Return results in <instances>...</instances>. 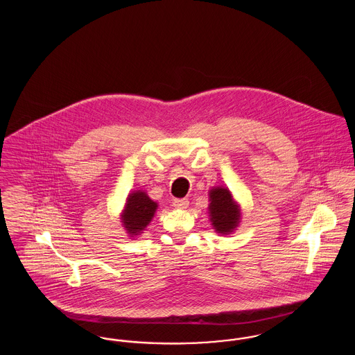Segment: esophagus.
Returning a JSON list of instances; mask_svg holds the SVG:
<instances>
[{
    "instance_id": "obj_1",
    "label": "esophagus",
    "mask_w": 355,
    "mask_h": 355,
    "mask_svg": "<svg viewBox=\"0 0 355 355\" xmlns=\"http://www.w3.org/2000/svg\"><path fill=\"white\" fill-rule=\"evenodd\" d=\"M173 206L177 209H186L189 206V201L186 198H175L173 200Z\"/></svg>"
}]
</instances>
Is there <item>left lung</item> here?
<instances>
[{
	"mask_svg": "<svg viewBox=\"0 0 355 355\" xmlns=\"http://www.w3.org/2000/svg\"><path fill=\"white\" fill-rule=\"evenodd\" d=\"M209 216L216 232L218 234L233 233L241 220V210L230 190L222 186L213 187L209 191Z\"/></svg>",
	"mask_w": 355,
	"mask_h": 355,
	"instance_id": "obj_1",
	"label": "left lung"
}]
</instances>
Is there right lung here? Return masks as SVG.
I'll return each instance as SVG.
<instances>
[{
    "label": "right lung",
    "mask_w": 355,
    "mask_h": 355,
    "mask_svg": "<svg viewBox=\"0 0 355 355\" xmlns=\"http://www.w3.org/2000/svg\"><path fill=\"white\" fill-rule=\"evenodd\" d=\"M157 207V202L150 200L142 190H135L128 196L121 214V222L129 236H138L145 230L154 217Z\"/></svg>",
    "instance_id": "obj_1"
}]
</instances>
